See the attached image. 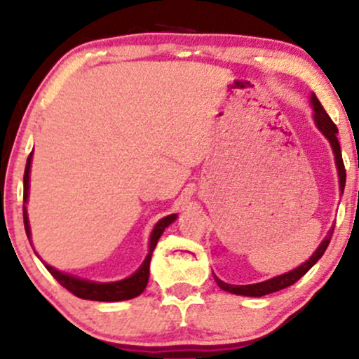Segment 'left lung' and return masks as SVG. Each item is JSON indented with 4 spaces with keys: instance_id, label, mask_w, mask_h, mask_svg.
I'll return each mask as SVG.
<instances>
[{
    "instance_id": "obj_1",
    "label": "left lung",
    "mask_w": 359,
    "mask_h": 359,
    "mask_svg": "<svg viewBox=\"0 0 359 359\" xmlns=\"http://www.w3.org/2000/svg\"><path fill=\"white\" fill-rule=\"evenodd\" d=\"M312 101V108H314V121L317 128L324 133V137L329 140L331 143L332 151H334V158H336V167H337V174H339V189L341 192H344V184H346V168H344V162H343V155H341V147H339V140H337V126L332 123V119L329 118V114L325 113V109L323 108L319 100L316 97V94H312L311 97ZM332 233H334V228L327 233L325 240L320 243L319 248L316 250V253L312 255L311 258L307 259L304 265L297 266L295 270L288 271V273L278 275V277L265 280V282L259 283H251V285H231V283H224L222 280H219L214 275V280L219 285L222 290L229 292V294H236V295H246V297H262V295H269L273 294V292L282 290V288H287L290 285H294L299 278H302L304 275L307 273L312 266L319 262V258L323 257L324 251L327 250L329 241H331Z\"/></svg>"
}]
</instances>
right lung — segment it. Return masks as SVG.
Masks as SVG:
<instances>
[{
    "label": "right lung",
    "instance_id": "add662e5",
    "mask_svg": "<svg viewBox=\"0 0 359 359\" xmlns=\"http://www.w3.org/2000/svg\"><path fill=\"white\" fill-rule=\"evenodd\" d=\"M30 165H32V154L27 160V167H25V175H23V203H27L28 199V182H30ZM177 219V214H170V216L163 217L155 224L154 231L150 236V248H148V255L145 262L142 263V266L135 271L131 277L125 280H119V282H111V283H97V282H89V280H82L77 277H72L69 273H62V271L55 270L53 266L45 263V269L52 273V277L60 283L62 287L67 288L71 294L76 295L79 299L86 300H100V302H118V300H128L138 297L143 290H145L148 283V275H150V259L151 253H154L156 243H158L162 233L165 231L168 224H172ZM23 222H25V231H27L28 240H30V224H28V216H27V208L23 204ZM39 257V255H36Z\"/></svg>",
    "mask_w": 359,
    "mask_h": 359
}]
</instances>
